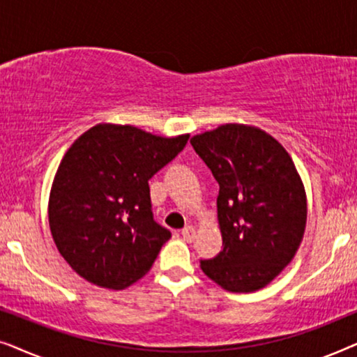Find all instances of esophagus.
<instances>
[{
	"mask_svg": "<svg viewBox=\"0 0 357 357\" xmlns=\"http://www.w3.org/2000/svg\"><path fill=\"white\" fill-rule=\"evenodd\" d=\"M182 236L187 242H193L195 237H197V229H195L193 226H185L182 229Z\"/></svg>",
	"mask_w": 357,
	"mask_h": 357,
	"instance_id": "1",
	"label": "esophagus"
}]
</instances>
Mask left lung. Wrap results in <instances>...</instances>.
Here are the masks:
<instances>
[{"label":"left lung","instance_id":"1","mask_svg":"<svg viewBox=\"0 0 357 357\" xmlns=\"http://www.w3.org/2000/svg\"><path fill=\"white\" fill-rule=\"evenodd\" d=\"M190 143L219 183L222 250L203 260L229 292H255L292 261L305 232L307 195L291 155L258 126L226 123Z\"/></svg>","mask_w":357,"mask_h":357}]
</instances>
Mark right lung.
Returning a JSON list of instances; mask_svg holds the SVG:
<instances>
[{
    "instance_id": "1",
    "label": "right lung",
    "mask_w": 357,
    "mask_h": 357,
    "mask_svg": "<svg viewBox=\"0 0 357 357\" xmlns=\"http://www.w3.org/2000/svg\"><path fill=\"white\" fill-rule=\"evenodd\" d=\"M188 136L99 123L70 146L52 183L48 224L60 255L81 278L120 291L151 270L170 232L153 219L148 180Z\"/></svg>"
}]
</instances>
